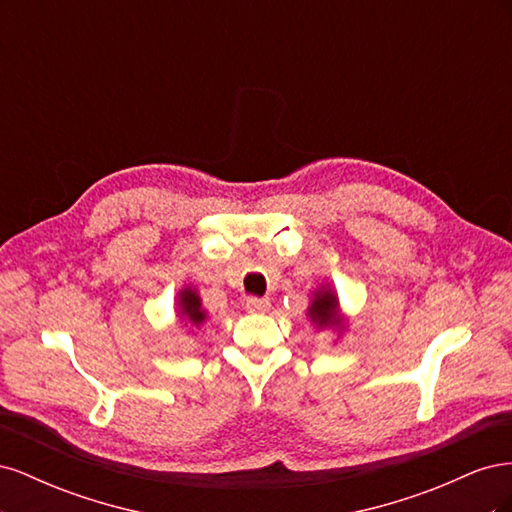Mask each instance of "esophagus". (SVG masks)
Returning a JSON list of instances; mask_svg holds the SVG:
<instances>
[{"mask_svg": "<svg viewBox=\"0 0 512 512\" xmlns=\"http://www.w3.org/2000/svg\"><path fill=\"white\" fill-rule=\"evenodd\" d=\"M269 307H271L269 299H260V297H247L245 299V309H247V312L265 314V312H269Z\"/></svg>", "mask_w": 512, "mask_h": 512, "instance_id": "1", "label": "esophagus"}]
</instances>
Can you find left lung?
Here are the masks:
<instances>
[{"label":"left lung","instance_id":"obj_1","mask_svg":"<svg viewBox=\"0 0 512 512\" xmlns=\"http://www.w3.org/2000/svg\"><path fill=\"white\" fill-rule=\"evenodd\" d=\"M312 303L307 307V318L312 320L318 329H333L337 335L346 331V316L339 307L337 292L331 286H320L312 292Z\"/></svg>","mask_w":512,"mask_h":512}]
</instances>
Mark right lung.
Wrapping results in <instances>:
<instances>
[{
	"label": "right lung",
	"instance_id": "add662e5",
	"mask_svg": "<svg viewBox=\"0 0 512 512\" xmlns=\"http://www.w3.org/2000/svg\"><path fill=\"white\" fill-rule=\"evenodd\" d=\"M177 314L185 322V327L192 329H198L207 320V309H203V301L192 286H185L177 294Z\"/></svg>",
	"mask_w": 512,
	"mask_h": 512
}]
</instances>
